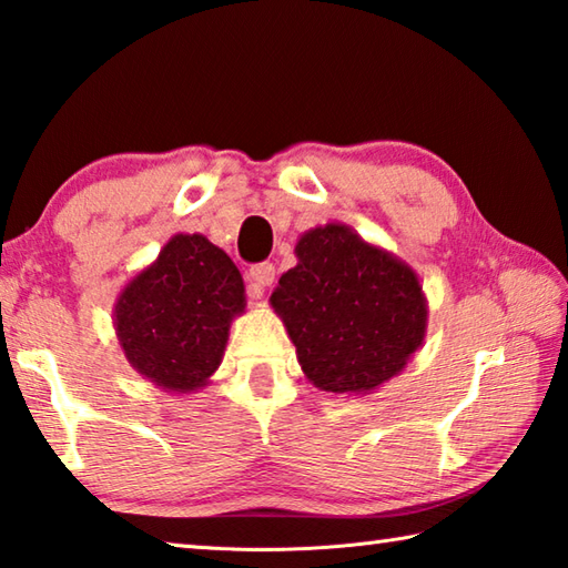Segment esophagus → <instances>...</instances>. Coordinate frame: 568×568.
Returning a JSON list of instances; mask_svg holds the SVG:
<instances>
[{
	"label": "esophagus",
	"instance_id": "obj_1",
	"mask_svg": "<svg viewBox=\"0 0 568 568\" xmlns=\"http://www.w3.org/2000/svg\"><path fill=\"white\" fill-rule=\"evenodd\" d=\"M275 281V265L273 263H257L251 267V283H253V297H263L265 287H271Z\"/></svg>",
	"mask_w": 568,
	"mask_h": 568
}]
</instances>
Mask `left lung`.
<instances>
[{"instance_id": "obj_1", "label": "left lung", "mask_w": 568, "mask_h": 568, "mask_svg": "<svg viewBox=\"0 0 568 568\" xmlns=\"http://www.w3.org/2000/svg\"><path fill=\"white\" fill-rule=\"evenodd\" d=\"M271 295L307 383L369 395L425 343L429 305L412 267L345 223L305 231Z\"/></svg>"}]
</instances>
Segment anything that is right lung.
<instances>
[{
    "label": "right lung",
    "mask_w": 568,
    "mask_h": 568,
    "mask_svg": "<svg viewBox=\"0 0 568 568\" xmlns=\"http://www.w3.org/2000/svg\"><path fill=\"white\" fill-rule=\"evenodd\" d=\"M245 313L243 275L201 233H176L113 303L123 357L163 392L191 395L219 369L233 317Z\"/></svg>",
    "instance_id": "right-lung-1"
}]
</instances>
